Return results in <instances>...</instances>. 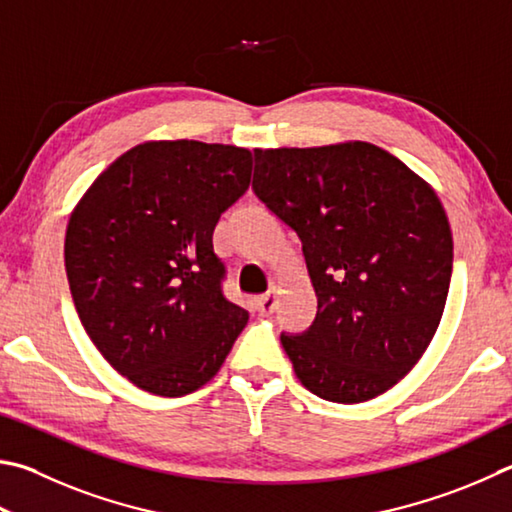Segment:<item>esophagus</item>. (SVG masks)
Returning a JSON list of instances; mask_svg holds the SVG:
<instances>
[{
  "label": "esophagus",
  "mask_w": 512,
  "mask_h": 512,
  "mask_svg": "<svg viewBox=\"0 0 512 512\" xmlns=\"http://www.w3.org/2000/svg\"><path fill=\"white\" fill-rule=\"evenodd\" d=\"M277 295H280V288H277V286L268 288L266 295L257 297V311L262 315H271L275 311V306H277Z\"/></svg>",
  "instance_id": "esophagus-1"
}]
</instances>
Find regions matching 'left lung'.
Listing matches in <instances>:
<instances>
[{
    "label": "left lung",
    "instance_id": "1",
    "mask_svg": "<svg viewBox=\"0 0 512 512\" xmlns=\"http://www.w3.org/2000/svg\"><path fill=\"white\" fill-rule=\"evenodd\" d=\"M253 192L295 230L318 313L282 333L295 376L331 403L394 387L439 327L452 232L423 179L371 143L255 150Z\"/></svg>",
    "mask_w": 512,
    "mask_h": 512
}]
</instances>
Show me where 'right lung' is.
<instances>
[{"instance_id":"add662e5","label":"right lung","mask_w":512,"mask_h":512,"mask_svg":"<svg viewBox=\"0 0 512 512\" xmlns=\"http://www.w3.org/2000/svg\"><path fill=\"white\" fill-rule=\"evenodd\" d=\"M250 170L244 147L143 143L73 210L64 266L78 318L102 358L145 392L176 398L206 385L246 327L248 311L224 295L212 232Z\"/></svg>"}]
</instances>
